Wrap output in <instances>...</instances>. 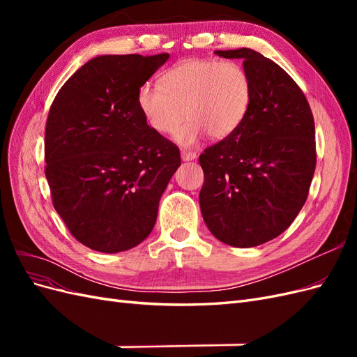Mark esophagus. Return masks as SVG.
Instances as JSON below:
<instances>
[{"mask_svg":"<svg viewBox=\"0 0 357 357\" xmlns=\"http://www.w3.org/2000/svg\"><path fill=\"white\" fill-rule=\"evenodd\" d=\"M181 159L183 160H193V159H197V153L195 152H189V150H183L181 152Z\"/></svg>","mask_w":357,"mask_h":357,"instance_id":"34e87169","label":"esophagus"}]
</instances>
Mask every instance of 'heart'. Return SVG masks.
Here are the masks:
<instances>
[{
    "label": "heart",
    "instance_id": "obj_1",
    "mask_svg": "<svg viewBox=\"0 0 357 357\" xmlns=\"http://www.w3.org/2000/svg\"><path fill=\"white\" fill-rule=\"evenodd\" d=\"M252 100V82L235 61L195 58L178 62L162 77V88L146 83L138 91V107L149 126L192 146L208 134L223 139L236 131Z\"/></svg>",
    "mask_w": 357,
    "mask_h": 357
}]
</instances>
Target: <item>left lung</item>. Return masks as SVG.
Wrapping results in <instances>:
<instances>
[{"mask_svg":"<svg viewBox=\"0 0 357 357\" xmlns=\"http://www.w3.org/2000/svg\"><path fill=\"white\" fill-rule=\"evenodd\" d=\"M243 59L252 100L236 131L199 156V205L210 232L232 247H256L284 232L308 197L316 128L295 80L252 49L215 50Z\"/></svg>","mask_w":357,"mask_h":357,"instance_id":"obj_1","label":"left lung"}]
</instances>
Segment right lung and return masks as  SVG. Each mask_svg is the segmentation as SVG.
Returning a JSON list of instances; mask_svg holds the SVG:
<instances>
[{
	"label": "right lung",
	"mask_w": 357,
	"mask_h": 357,
	"mask_svg": "<svg viewBox=\"0 0 357 357\" xmlns=\"http://www.w3.org/2000/svg\"><path fill=\"white\" fill-rule=\"evenodd\" d=\"M102 55L75 71L46 123V178L53 207L75 240L101 253L144 241L180 150L147 125L138 91L168 61Z\"/></svg>",
	"instance_id": "add662e5"
}]
</instances>
